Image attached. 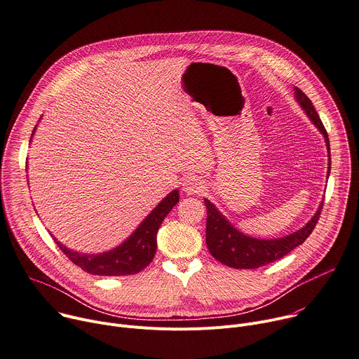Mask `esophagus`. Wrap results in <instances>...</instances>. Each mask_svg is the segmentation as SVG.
<instances>
[{"instance_id": "obj_1", "label": "esophagus", "mask_w": 359, "mask_h": 359, "mask_svg": "<svg viewBox=\"0 0 359 359\" xmlns=\"http://www.w3.org/2000/svg\"><path fill=\"white\" fill-rule=\"evenodd\" d=\"M182 189L188 194V195H196L205 189V184L201 178L198 177H188L184 184H182Z\"/></svg>"}]
</instances>
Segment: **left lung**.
<instances>
[{
    "label": "left lung",
    "mask_w": 359,
    "mask_h": 359,
    "mask_svg": "<svg viewBox=\"0 0 359 359\" xmlns=\"http://www.w3.org/2000/svg\"><path fill=\"white\" fill-rule=\"evenodd\" d=\"M295 97L299 105L302 107V109L309 116L311 121L316 126L318 130L323 133L327 142L328 156L331 163L330 138L320 115H318V112L315 111L311 100L297 87H295ZM328 175H330V171H328ZM323 205L324 203L321 204L320 208H318L312 219L299 231L284 238H278V240H258V238L247 236L236 228H233L225 219V217L221 215L219 211L208 200H205L207 215H208L207 235H205L207 247L211 255L219 262H222L224 265H228L231 268H238V269H255L258 266L271 264L276 259H281L283 257L290 254L294 248L304 244V241L311 235L318 219L321 217Z\"/></svg>",
    "instance_id": "1"
}]
</instances>
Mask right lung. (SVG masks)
<instances>
[{"instance_id": "obj_1", "label": "right lung", "mask_w": 359, "mask_h": 359, "mask_svg": "<svg viewBox=\"0 0 359 359\" xmlns=\"http://www.w3.org/2000/svg\"><path fill=\"white\" fill-rule=\"evenodd\" d=\"M178 201L180 194L177 189H174L151 211V214L140 224V226L133 232L126 243L104 254H81L65 248L55 238L54 241L72 264L88 273L102 276L133 275L142 271L154 259L156 251L158 228Z\"/></svg>"}]
</instances>
